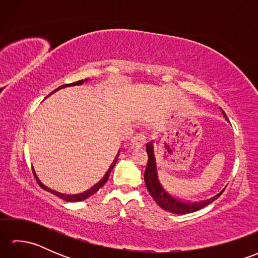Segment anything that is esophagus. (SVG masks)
<instances>
[{"label":"esophagus","mask_w":258,"mask_h":258,"mask_svg":"<svg viewBox=\"0 0 258 258\" xmlns=\"http://www.w3.org/2000/svg\"><path fill=\"white\" fill-rule=\"evenodd\" d=\"M145 142H146V136H145V134H143V133L136 134V135L134 136V138H133L132 142H131V146L134 147V149H138V147L144 146Z\"/></svg>","instance_id":"obj_1"}]
</instances>
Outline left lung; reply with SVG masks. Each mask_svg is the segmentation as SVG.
<instances>
[{
    "label": "left lung",
    "mask_w": 258,
    "mask_h": 258,
    "mask_svg": "<svg viewBox=\"0 0 258 258\" xmlns=\"http://www.w3.org/2000/svg\"><path fill=\"white\" fill-rule=\"evenodd\" d=\"M223 114L227 119L226 114L224 112ZM146 152H147V156H149V161H147V165L144 173V180H145L146 188L150 191L151 196L156 202V204L158 206H161L163 210H165L169 213H174V214H187V213L200 211L201 208L207 206L210 203L218 199L224 191V190L221 191L220 194L214 196L213 199L202 201L199 203L184 202L182 200L177 199V197L172 196L167 190L163 188L160 180H158L157 172H156V163H155L154 153H153L152 144L146 145Z\"/></svg>",
    "instance_id": "8db88e82"
}]
</instances>
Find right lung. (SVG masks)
Masks as SVG:
<instances>
[{"label":"right lung","instance_id":"right-lung-1","mask_svg":"<svg viewBox=\"0 0 258 258\" xmlns=\"http://www.w3.org/2000/svg\"><path fill=\"white\" fill-rule=\"evenodd\" d=\"M86 80H81V81H78V82H74V83H71V84H64V85H62V86H59L57 90H59V89H63V87H65V86H71V85H81V84H83L84 82H85ZM56 90V91H57ZM118 155L119 154H117L116 155V157H115V160L113 161V163H112V165L109 166V168H108V171L106 172V174L104 175V177L100 180V182H98L97 184H95L94 186H93L92 188H90V189H87V190H85L84 193H81V194H75V195H69V194H62V193H59V191H56V190H54V189H51V188H48L47 186H45L44 184H43L40 179H38V177L36 176V174H35V171H34V168L32 167V172H33V174H34V177H35V179H36V182H37V184L41 186V187L43 188V189H45V190H47V191H50V193H52V194H54L55 196H57V197H59V199H62V200H64V201H67V202H81V201H84V200H86L87 197H90V196H92L93 194H95L96 191L100 189L102 186L105 184L106 182H107V179H108V176H109V174H111V172H112V169H113V167L115 166V164H116V161H117V157H118Z\"/></svg>","mask_w":258,"mask_h":258}]
</instances>
